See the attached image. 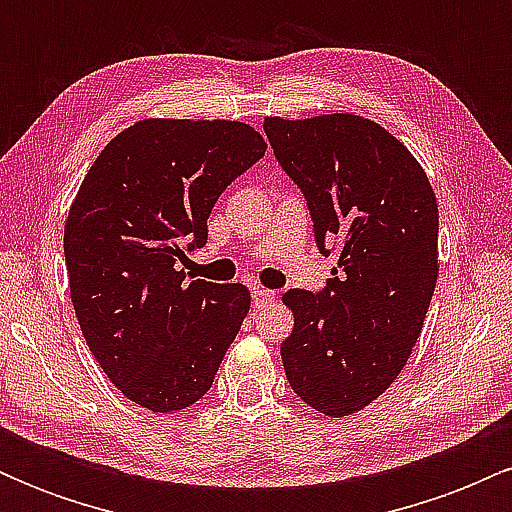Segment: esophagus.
Instances as JSON below:
<instances>
[{"mask_svg":"<svg viewBox=\"0 0 512 512\" xmlns=\"http://www.w3.org/2000/svg\"><path fill=\"white\" fill-rule=\"evenodd\" d=\"M274 298H276V293H274V291L260 289V286H257V289H252V308H255V310L267 308V305L272 303Z\"/></svg>","mask_w":512,"mask_h":512,"instance_id":"34e87169","label":"esophagus"}]
</instances>
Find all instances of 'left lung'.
Listing matches in <instances>:
<instances>
[{
  "mask_svg": "<svg viewBox=\"0 0 512 512\" xmlns=\"http://www.w3.org/2000/svg\"><path fill=\"white\" fill-rule=\"evenodd\" d=\"M281 170L308 204L317 250L339 267L320 291L291 289L286 380L342 419L395 383L438 279V204L424 168L387 129L358 115L264 120Z\"/></svg>",
  "mask_w": 512,
  "mask_h": 512,
  "instance_id": "1",
  "label": "left lung"
}]
</instances>
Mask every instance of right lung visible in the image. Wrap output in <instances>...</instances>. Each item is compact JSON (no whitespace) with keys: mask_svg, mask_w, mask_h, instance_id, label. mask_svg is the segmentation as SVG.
<instances>
[{"mask_svg":"<svg viewBox=\"0 0 512 512\" xmlns=\"http://www.w3.org/2000/svg\"><path fill=\"white\" fill-rule=\"evenodd\" d=\"M250 125L142 120L101 151L79 187L64 260L88 349L117 390L166 414L211 390L250 310L243 284L185 279L216 199L264 156Z\"/></svg>","mask_w":512,"mask_h":512,"instance_id":"right-lung-1","label":"right lung"}]
</instances>
